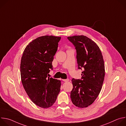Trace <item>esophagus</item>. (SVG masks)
Returning a JSON list of instances; mask_svg holds the SVG:
<instances>
[{
	"label": "esophagus",
	"instance_id": "esophagus-1",
	"mask_svg": "<svg viewBox=\"0 0 126 126\" xmlns=\"http://www.w3.org/2000/svg\"><path fill=\"white\" fill-rule=\"evenodd\" d=\"M62 81H64V82H67L69 81L68 79H62Z\"/></svg>",
	"mask_w": 126,
	"mask_h": 126
}]
</instances>
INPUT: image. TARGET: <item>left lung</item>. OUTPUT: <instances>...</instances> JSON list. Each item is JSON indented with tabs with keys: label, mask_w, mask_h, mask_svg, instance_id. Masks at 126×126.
Instances as JSON below:
<instances>
[{
	"label": "left lung",
	"mask_w": 126,
	"mask_h": 126,
	"mask_svg": "<svg viewBox=\"0 0 126 126\" xmlns=\"http://www.w3.org/2000/svg\"><path fill=\"white\" fill-rule=\"evenodd\" d=\"M76 50L78 69H82L81 79H72L70 97L79 108L91 105L98 96L105 77V65L101 51L95 42L84 35L67 37Z\"/></svg>",
	"instance_id": "1"
}]
</instances>
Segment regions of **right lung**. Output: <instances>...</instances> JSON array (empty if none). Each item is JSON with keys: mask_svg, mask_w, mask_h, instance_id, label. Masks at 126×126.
Returning a JSON list of instances; mask_svg holds the SVG:
<instances>
[{"mask_svg": "<svg viewBox=\"0 0 126 126\" xmlns=\"http://www.w3.org/2000/svg\"><path fill=\"white\" fill-rule=\"evenodd\" d=\"M61 37L43 36L33 40L23 51L20 64L22 85L28 96L36 105L47 108L56 100L61 81L48 77Z\"/></svg>", "mask_w": 126, "mask_h": 126, "instance_id": "add662e5", "label": "right lung"}]
</instances>
